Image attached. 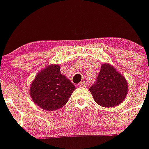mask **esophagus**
Listing matches in <instances>:
<instances>
[{
  "label": "esophagus",
  "instance_id": "34e87169",
  "mask_svg": "<svg viewBox=\"0 0 149 149\" xmlns=\"http://www.w3.org/2000/svg\"><path fill=\"white\" fill-rule=\"evenodd\" d=\"M79 86L81 87H85L86 86V84L85 81H81L80 84H79Z\"/></svg>",
  "mask_w": 149,
  "mask_h": 149
}]
</instances>
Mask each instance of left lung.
I'll return each mask as SVG.
<instances>
[{"instance_id":"1","label":"left lung","mask_w":149,"mask_h":149,"mask_svg":"<svg viewBox=\"0 0 149 149\" xmlns=\"http://www.w3.org/2000/svg\"><path fill=\"white\" fill-rule=\"evenodd\" d=\"M127 90L125 78L109 63L101 65L97 81L89 88L94 101L104 107L118 106L123 102Z\"/></svg>"}]
</instances>
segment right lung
Masks as SVG:
<instances>
[{"label": "right lung", "mask_w": 149, "mask_h": 149, "mask_svg": "<svg viewBox=\"0 0 149 149\" xmlns=\"http://www.w3.org/2000/svg\"><path fill=\"white\" fill-rule=\"evenodd\" d=\"M60 69L61 66L56 64L47 65L37 73L31 84L29 92L32 101L45 110L61 109L76 89Z\"/></svg>", "instance_id": "right-lung-1"}]
</instances>
